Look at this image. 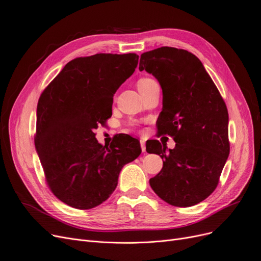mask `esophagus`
Returning <instances> with one entry per match:
<instances>
[{
    "instance_id": "1",
    "label": "esophagus",
    "mask_w": 261,
    "mask_h": 261,
    "mask_svg": "<svg viewBox=\"0 0 261 261\" xmlns=\"http://www.w3.org/2000/svg\"><path fill=\"white\" fill-rule=\"evenodd\" d=\"M140 144H141V148H142V151L145 152L146 151V146H145V142L144 141H140Z\"/></svg>"
}]
</instances>
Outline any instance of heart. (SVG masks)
<instances>
[{
  "mask_svg": "<svg viewBox=\"0 0 261 261\" xmlns=\"http://www.w3.org/2000/svg\"><path fill=\"white\" fill-rule=\"evenodd\" d=\"M152 80L150 79H141L139 82H138V88H141V87L147 85L148 83H151Z\"/></svg>",
  "mask_w": 261,
  "mask_h": 261,
  "instance_id": "1",
  "label": "heart"
}]
</instances>
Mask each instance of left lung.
I'll return each instance as SVG.
<instances>
[{
    "label": "left lung",
    "instance_id": "1",
    "mask_svg": "<svg viewBox=\"0 0 261 261\" xmlns=\"http://www.w3.org/2000/svg\"><path fill=\"white\" fill-rule=\"evenodd\" d=\"M139 70L159 82L158 133L176 143L173 149L157 140L146 143L147 152L163 159L150 187L171 205L198 204L215 190L229 156L227 106L203 64L187 50L160 47L144 53Z\"/></svg>",
    "mask_w": 261,
    "mask_h": 261
}]
</instances>
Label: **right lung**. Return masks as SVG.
Instances as JSON below:
<instances>
[{"instance_id": "right-lung-1", "label": "right lung", "mask_w": 261, "mask_h": 261, "mask_svg": "<svg viewBox=\"0 0 261 261\" xmlns=\"http://www.w3.org/2000/svg\"><path fill=\"white\" fill-rule=\"evenodd\" d=\"M136 54H96L64 65L40 96L35 149L47 185L63 203L89 210L108 200L124 165L142 151L119 134L105 147L94 130L112 116L113 96L136 71Z\"/></svg>"}]
</instances>
